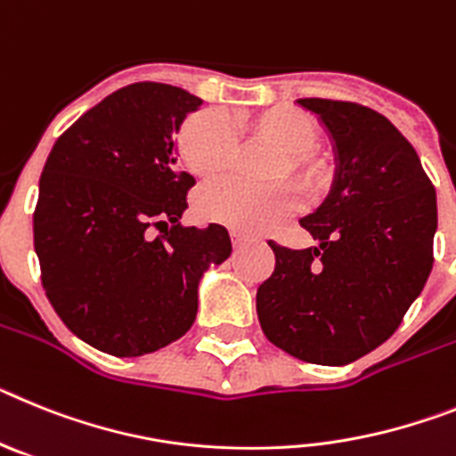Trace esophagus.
<instances>
[{"label":"esophagus","instance_id":"34e87169","mask_svg":"<svg viewBox=\"0 0 456 456\" xmlns=\"http://www.w3.org/2000/svg\"><path fill=\"white\" fill-rule=\"evenodd\" d=\"M232 240H233V248H243V245H248V243H252V236H248V233H243V232H236V229H233L232 232Z\"/></svg>","mask_w":456,"mask_h":456}]
</instances>
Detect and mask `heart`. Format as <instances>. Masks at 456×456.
Wrapping results in <instances>:
<instances>
[{
    "label": "heart",
    "instance_id": "heart-1",
    "mask_svg": "<svg viewBox=\"0 0 456 456\" xmlns=\"http://www.w3.org/2000/svg\"><path fill=\"white\" fill-rule=\"evenodd\" d=\"M236 126L248 137L284 153L275 176H294L307 197L323 195L330 185V172L312 153L319 128L307 114L294 108L259 110L236 117ZM179 153L183 165L197 179L213 181L229 172L236 158V137L227 118L216 110H201L183 121L179 130ZM298 192L294 185L277 183L271 188H250L239 181H223L201 190L197 213L208 223L224 224L236 232H261L296 211Z\"/></svg>",
    "mask_w": 456,
    "mask_h": 456
}]
</instances>
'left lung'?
Returning <instances> with one entry per match:
<instances>
[{
    "label": "left lung",
    "mask_w": 456,
    "mask_h": 456,
    "mask_svg": "<svg viewBox=\"0 0 456 456\" xmlns=\"http://www.w3.org/2000/svg\"><path fill=\"white\" fill-rule=\"evenodd\" d=\"M335 151L330 192L300 220L314 248L275 252L256 289L261 330L316 365H346L381 346L425 287L434 264L436 190L411 142L358 102L298 98Z\"/></svg>",
    "instance_id": "left-lung-1"
}]
</instances>
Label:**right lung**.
Wrapping results in <instances>:
<instances>
[{
  "mask_svg": "<svg viewBox=\"0 0 456 456\" xmlns=\"http://www.w3.org/2000/svg\"><path fill=\"white\" fill-rule=\"evenodd\" d=\"M201 98L134 82L102 98L54 142L38 183L34 248L69 330L133 358L167 346L197 316V287L232 255L223 224L179 223L195 185L179 169L183 118Z\"/></svg>",
  "mask_w": 456,
  "mask_h": 456,
  "instance_id": "obj_1",
  "label": "right lung"
}]
</instances>
